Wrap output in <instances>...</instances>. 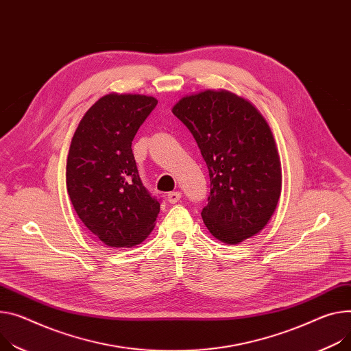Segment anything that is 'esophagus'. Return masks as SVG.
Instances as JSON below:
<instances>
[{
  "label": "esophagus",
  "mask_w": 351,
  "mask_h": 351,
  "mask_svg": "<svg viewBox=\"0 0 351 351\" xmlns=\"http://www.w3.org/2000/svg\"><path fill=\"white\" fill-rule=\"evenodd\" d=\"M180 199H181V193L180 191H173V193L167 194V201L170 204H177Z\"/></svg>",
  "instance_id": "obj_1"
}]
</instances>
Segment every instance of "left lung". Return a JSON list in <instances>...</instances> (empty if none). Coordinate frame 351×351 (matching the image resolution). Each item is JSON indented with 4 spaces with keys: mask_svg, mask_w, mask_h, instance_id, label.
<instances>
[{
    "mask_svg": "<svg viewBox=\"0 0 351 351\" xmlns=\"http://www.w3.org/2000/svg\"><path fill=\"white\" fill-rule=\"evenodd\" d=\"M173 114L188 128L205 160L210 194L201 217L228 245L258 233L281 194V165L269 126L246 99L228 91L181 98Z\"/></svg>",
    "mask_w": 351,
    "mask_h": 351,
    "instance_id": "obj_1",
    "label": "left lung"
}]
</instances>
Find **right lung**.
Wrapping results in <instances>:
<instances>
[{"instance_id":"right-lung-1","label":"right lung","mask_w":351,"mask_h":351,"mask_svg":"<svg viewBox=\"0 0 351 351\" xmlns=\"http://www.w3.org/2000/svg\"><path fill=\"white\" fill-rule=\"evenodd\" d=\"M157 105L153 97L108 94L80 121L66 184L78 218L110 247L136 246L150 234L160 199L143 185L132 141Z\"/></svg>"}]
</instances>
